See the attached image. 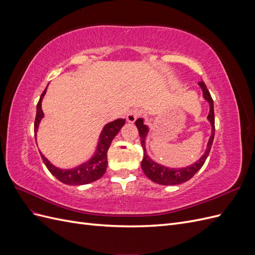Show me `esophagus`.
<instances>
[{
    "label": "esophagus",
    "mask_w": 255,
    "mask_h": 255,
    "mask_svg": "<svg viewBox=\"0 0 255 255\" xmlns=\"http://www.w3.org/2000/svg\"><path fill=\"white\" fill-rule=\"evenodd\" d=\"M140 116H141V112L139 110L135 109V110H132V111L128 112V114L127 116V120L130 123H133V122L136 121V119L139 118Z\"/></svg>",
    "instance_id": "esophagus-1"
}]
</instances>
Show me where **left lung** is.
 <instances>
[{"mask_svg": "<svg viewBox=\"0 0 255 255\" xmlns=\"http://www.w3.org/2000/svg\"><path fill=\"white\" fill-rule=\"evenodd\" d=\"M199 85L201 86L203 90V96L205 98L206 101L210 103V114H208V120L212 123V136L208 140L207 143V149L205 153L203 154V156L200 158L197 163L194 165H191L186 168H181V169H171V168H167L164 166H160L156 164L155 161H153L145 153L144 149V140H145V136L148 134V127L143 125L142 119H137L135 125L138 128V132H139L140 136V143L143 149V158L141 160V168L144 172V174L149 177V179L153 182H155L160 185H177V184H182L184 182H186L190 180L192 176H194L201 168L205 160L210 154L212 144L214 141V136H215V115H214V102L213 99L211 97L210 91L206 88V85L204 84L203 81L199 82Z\"/></svg>", "mask_w": 255, "mask_h": 255, "instance_id": "left-lung-1", "label": "left lung"}]
</instances>
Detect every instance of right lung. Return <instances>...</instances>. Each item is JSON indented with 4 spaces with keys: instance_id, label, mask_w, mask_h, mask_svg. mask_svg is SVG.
Masks as SVG:
<instances>
[{
    "instance_id": "1",
    "label": "right lung",
    "mask_w": 255,
    "mask_h": 255,
    "mask_svg": "<svg viewBox=\"0 0 255 255\" xmlns=\"http://www.w3.org/2000/svg\"><path fill=\"white\" fill-rule=\"evenodd\" d=\"M45 91H47V88L43 90L39 101H38V104H37V113H36L35 125H34L35 137L38 129V126H39V122L43 117V112L41 110V102H42V98L45 94ZM125 123H126V119H117L113 122L107 123V125L104 127L101 135H100V140L98 143V148H97L95 156L92 157L89 161H87V163H85L73 169H69V170H63V169H59V168H56L55 166H53L50 161L40 153L44 165L47 166L49 171L55 176L57 180L67 185H85V184H89L91 182L99 180L100 177H102V175L106 171L107 151L110 149V145L114 139V137L119 133L120 128L125 126Z\"/></svg>"
}]
</instances>
